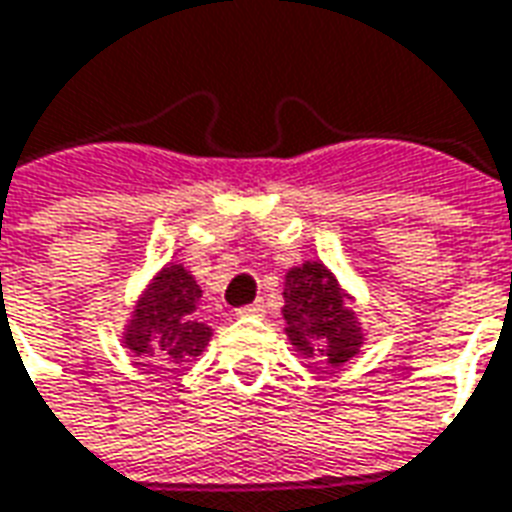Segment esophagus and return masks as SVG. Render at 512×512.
<instances>
[{
  "label": "esophagus",
  "mask_w": 512,
  "mask_h": 512,
  "mask_svg": "<svg viewBox=\"0 0 512 512\" xmlns=\"http://www.w3.org/2000/svg\"><path fill=\"white\" fill-rule=\"evenodd\" d=\"M267 314V306H264L262 300H256V303H250V306L237 308V317H264Z\"/></svg>",
  "instance_id": "34e87169"
}]
</instances>
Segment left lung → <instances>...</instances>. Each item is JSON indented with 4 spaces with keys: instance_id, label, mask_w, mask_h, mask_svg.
I'll list each match as a JSON object with an SVG mask.
<instances>
[{
    "instance_id": "1",
    "label": "left lung",
    "mask_w": 512,
    "mask_h": 512,
    "mask_svg": "<svg viewBox=\"0 0 512 512\" xmlns=\"http://www.w3.org/2000/svg\"><path fill=\"white\" fill-rule=\"evenodd\" d=\"M286 333L303 355H317L320 364L342 366L361 347L355 314L344 292L320 262H308L286 273Z\"/></svg>"
}]
</instances>
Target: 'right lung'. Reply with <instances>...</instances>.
Returning <instances> with one entry per match:
<instances>
[{
    "instance_id": "1",
    "label": "right lung",
    "mask_w": 512,
    "mask_h": 512,
    "mask_svg": "<svg viewBox=\"0 0 512 512\" xmlns=\"http://www.w3.org/2000/svg\"><path fill=\"white\" fill-rule=\"evenodd\" d=\"M201 289L181 264H170L157 275L148 295L140 300L126 331V344L137 355L159 353L170 366L190 361L209 342L212 331L195 317Z\"/></svg>"
}]
</instances>
